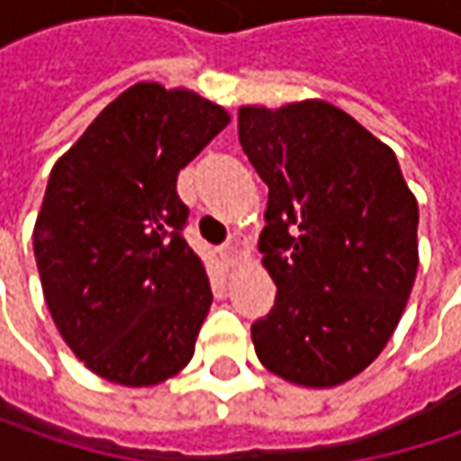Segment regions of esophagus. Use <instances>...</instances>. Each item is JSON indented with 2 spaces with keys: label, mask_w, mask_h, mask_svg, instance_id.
<instances>
[{
  "label": "esophagus",
  "mask_w": 461,
  "mask_h": 461,
  "mask_svg": "<svg viewBox=\"0 0 461 461\" xmlns=\"http://www.w3.org/2000/svg\"><path fill=\"white\" fill-rule=\"evenodd\" d=\"M249 254H251V246H249V240L243 239V236H236V239L228 240V243L222 246V258H225L230 267L240 264Z\"/></svg>",
  "instance_id": "34e87169"
}]
</instances>
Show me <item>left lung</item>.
Returning <instances> with one entry per match:
<instances>
[{"instance_id":"8db88e82","label":"left lung","mask_w":461,"mask_h":461,"mask_svg":"<svg viewBox=\"0 0 461 461\" xmlns=\"http://www.w3.org/2000/svg\"><path fill=\"white\" fill-rule=\"evenodd\" d=\"M239 140L269 186L258 251L275 308L251 326L258 362L326 390L393 339L418 272V203L395 151L326 99L243 104Z\"/></svg>"}]
</instances>
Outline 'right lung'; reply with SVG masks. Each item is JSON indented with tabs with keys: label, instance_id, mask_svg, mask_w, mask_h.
Instances as JSON below:
<instances>
[{
	"label": "right lung",
	"instance_id": "obj_1",
	"mask_svg": "<svg viewBox=\"0 0 461 461\" xmlns=\"http://www.w3.org/2000/svg\"><path fill=\"white\" fill-rule=\"evenodd\" d=\"M228 122L192 89L138 81L53 164L35 261L61 339L102 380L153 387L194 354L212 293L176 176Z\"/></svg>",
	"mask_w": 461,
	"mask_h": 461
}]
</instances>
